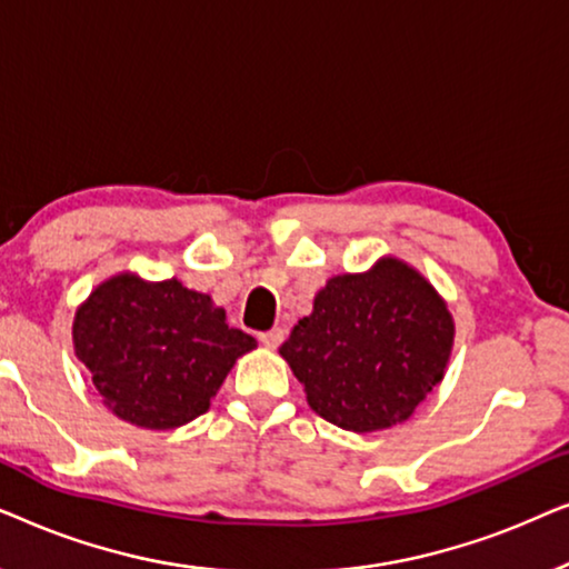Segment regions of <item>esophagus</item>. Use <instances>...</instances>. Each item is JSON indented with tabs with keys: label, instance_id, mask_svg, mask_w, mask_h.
Here are the masks:
<instances>
[{
	"label": "esophagus",
	"instance_id": "34e87169",
	"mask_svg": "<svg viewBox=\"0 0 569 569\" xmlns=\"http://www.w3.org/2000/svg\"><path fill=\"white\" fill-rule=\"evenodd\" d=\"M259 341L263 347H269V349H277L279 345H282L284 341V331L282 329H271V331H263V333H259Z\"/></svg>",
	"mask_w": 569,
	"mask_h": 569
}]
</instances>
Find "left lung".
Returning <instances> with one entry per match:
<instances>
[{
    "mask_svg": "<svg viewBox=\"0 0 569 569\" xmlns=\"http://www.w3.org/2000/svg\"><path fill=\"white\" fill-rule=\"evenodd\" d=\"M453 316L435 287L393 256L331 277L279 355L310 409L352 432L403 422L446 376Z\"/></svg>",
    "mask_w": 569,
    "mask_h": 569,
    "instance_id": "1",
    "label": "left lung"
}]
</instances>
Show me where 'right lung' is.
Listing matches in <instances>:
<instances>
[{
	"mask_svg": "<svg viewBox=\"0 0 569 569\" xmlns=\"http://www.w3.org/2000/svg\"><path fill=\"white\" fill-rule=\"evenodd\" d=\"M72 341L106 407L144 430H176L204 415L238 357L256 349L209 295L131 271L106 279L77 308Z\"/></svg>",
	"mask_w": 569,
	"mask_h": 569,
	"instance_id": "right-lung-1",
	"label": "right lung"
}]
</instances>
